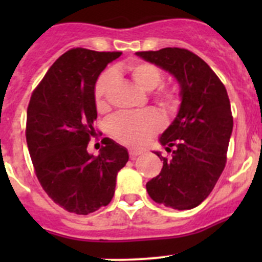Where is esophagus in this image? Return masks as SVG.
Returning <instances> with one entry per match:
<instances>
[{
    "label": "esophagus",
    "mask_w": 262,
    "mask_h": 262,
    "mask_svg": "<svg viewBox=\"0 0 262 262\" xmlns=\"http://www.w3.org/2000/svg\"><path fill=\"white\" fill-rule=\"evenodd\" d=\"M141 155H142L141 150H134V149L129 150V157H130V160H136V158Z\"/></svg>",
    "instance_id": "1"
}]
</instances>
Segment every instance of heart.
Returning a JSON list of instances; mask_svg holds the SVG:
<instances>
[{
    "label": "heart",
    "instance_id": "b5f03b06",
    "mask_svg": "<svg viewBox=\"0 0 262 262\" xmlns=\"http://www.w3.org/2000/svg\"><path fill=\"white\" fill-rule=\"evenodd\" d=\"M121 73L128 76L139 89L152 91V100L165 112L173 113L180 107L182 96L179 87L161 84L163 73L157 66L143 60H134L123 68ZM114 75L104 72L94 87V101L99 113H106L110 107L109 96ZM162 116L156 110L148 109L142 113H121L109 121V133L124 146L139 148L146 146L150 138L162 129Z\"/></svg>",
    "mask_w": 262,
    "mask_h": 262
}]
</instances>
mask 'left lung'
Segmentation results:
<instances>
[{
  "label": "left lung",
  "mask_w": 262,
  "mask_h": 262,
  "mask_svg": "<svg viewBox=\"0 0 262 262\" xmlns=\"http://www.w3.org/2000/svg\"><path fill=\"white\" fill-rule=\"evenodd\" d=\"M178 78L181 106L160 142L171 157H162L160 175L148 181L150 199L178 210L192 209L212 192L227 163L233 128L223 82L195 53L185 48L137 52Z\"/></svg>",
  "instance_id": "left-lung-1"
}]
</instances>
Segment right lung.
Here are the masks:
<instances>
[{
  "label": "right lung",
  "mask_w": 262,
  "mask_h": 262,
  "mask_svg": "<svg viewBox=\"0 0 262 262\" xmlns=\"http://www.w3.org/2000/svg\"><path fill=\"white\" fill-rule=\"evenodd\" d=\"M120 52L72 48L60 55L33 91L26 115V143L44 191L70 213L106 207L116 175L128 162L124 147L104 138L99 156L89 155L97 118L94 87Z\"/></svg>",
  "instance_id": "add662e5"
}]
</instances>
